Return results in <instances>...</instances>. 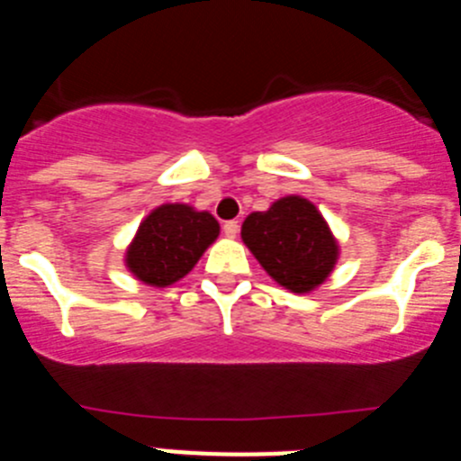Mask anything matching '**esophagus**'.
<instances>
[{"label": "esophagus", "mask_w": 461, "mask_h": 461, "mask_svg": "<svg viewBox=\"0 0 461 461\" xmlns=\"http://www.w3.org/2000/svg\"><path fill=\"white\" fill-rule=\"evenodd\" d=\"M238 233H240V223L235 221V219L233 221L223 223V235H226V238H235Z\"/></svg>", "instance_id": "obj_1"}]
</instances>
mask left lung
<instances>
[{
  "instance_id": "8db88e82",
  "label": "left lung",
  "mask_w": 461,
  "mask_h": 461,
  "mask_svg": "<svg viewBox=\"0 0 461 461\" xmlns=\"http://www.w3.org/2000/svg\"><path fill=\"white\" fill-rule=\"evenodd\" d=\"M242 240L267 275L293 293L323 284L337 263V242L319 210L286 195L267 212L244 219Z\"/></svg>"
}]
</instances>
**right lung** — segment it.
<instances>
[{"instance_id": "add662e5", "label": "right lung", "mask_w": 461, "mask_h": 461, "mask_svg": "<svg viewBox=\"0 0 461 461\" xmlns=\"http://www.w3.org/2000/svg\"><path fill=\"white\" fill-rule=\"evenodd\" d=\"M217 235L219 223L210 212L177 203L161 205L138 228L126 251V267L149 286H170L189 275Z\"/></svg>"}]
</instances>
